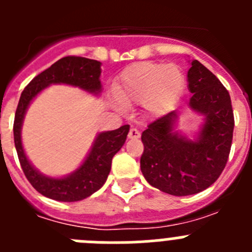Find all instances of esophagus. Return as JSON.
Listing matches in <instances>:
<instances>
[{"label":"esophagus","instance_id":"esophagus-1","mask_svg":"<svg viewBox=\"0 0 252 252\" xmlns=\"http://www.w3.org/2000/svg\"><path fill=\"white\" fill-rule=\"evenodd\" d=\"M140 136H141V135H140V131L137 130V128H130V131H128V139L137 140L140 139Z\"/></svg>","mask_w":252,"mask_h":252}]
</instances>
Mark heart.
I'll return each instance as SVG.
<instances>
[{"label": "heart", "instance_id": "obj_1", "mask_svg": "<svg viewBox=\"0 0 252 252\" xmlns=\"http://www.w3.org/2000/svg\"><path fill=\"white\" fill-rule=\"evenodd\" d=\"M186 88V75L175 64L141 62L127 66L113 86L116 101L122 106L144 103L149 113L165 115Z\"/></svg>", "mask_w": 252, "mask_h": 252}]
</instances>
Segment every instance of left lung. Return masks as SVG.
Segmentation results:
<instances>
[{
    "mask_svg": "<svg viewBox=\"0 0 252 252\" xmlns=\"http://www.w3.org/2000/svg\"><path fill=\"white\" fill-rule=\"evenodd\" d=\"M192 93L189 107L203 116L194 139L175 130L178 113L151 122L141 135L142 175L150 186L171 195H190L212 186L226 166L233 136L232 104L228 91L198 60L187 75Z\"/></svg>",
    "mask_w": 252,
    "mask_h": 252,
    "instance_id": "8db88e82",
    "label": "left lung"
}]
</instances>
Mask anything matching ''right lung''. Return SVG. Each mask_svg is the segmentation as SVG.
I'll return each mask as SVG.
<instances>
[{"label":"right lung","mask_w":252,"mask_h":252,"mask_svg":"<svg viewBox=\"0 0 252 252\" xmlns=\"http://www.w3.org/2000/svg\"><path fill=\"white\" fill-rule=\"evenodd\" d=\"M101 62L82 57H65L40 73L22 91L15 113L13 140L21 168L31 186L45 197L60 202H77L90 197L106 183L115 154L124 146L130 126L99 132L82 165L62 178L41 174L26 157L21 140L22 122L32 99L50 84H69L94 95L102 92Z\"/></svg>","instance_id":"right-lung-1"}]
</instances>
